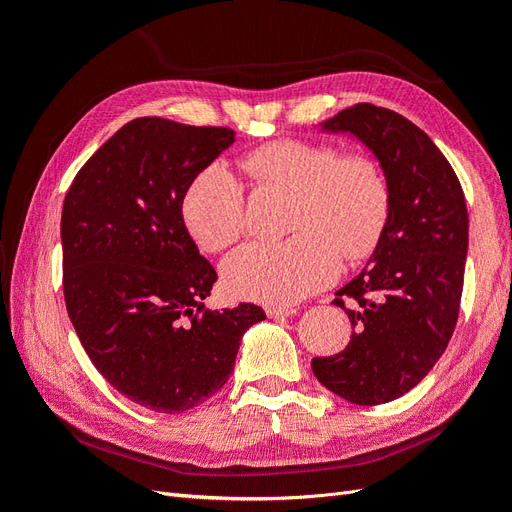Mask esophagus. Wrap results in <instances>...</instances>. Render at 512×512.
Instances as JSON below:
<instances>
[{"label": "esophagus", "instance_id": "esophagus-1", "mask_svg": "<svg viewBox=\"0 0 512 512\" xmlns=\"http://www.w3.org/2000/svg\"><path fill=\"white\" fill-rule=\"evenodd\" d=\"M299 309L297 307H288V305H271V307H267V316L269 318H282V316H294L297 314Z\"/></svg>", "mask_w": 512, "mask_h": 512}]
</instances>
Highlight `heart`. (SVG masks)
I'll return each instance as SVG.
<instances>
[{"mask_svg": "<svg viewBox=\"0 0 512 512\" xmlns=\"http://www.w3.org/2000/svg\"><path fill=\"white\" fill-rule=\"evenodd\" d=\"M256 188L292 196L280 243H247L224 262L230 294L260 303H294L327 286L342 262L376 250L389 220V183L376 158L331 143L277 138L239 158ZM183 222L209 252H224L245 232V192L226 164H209L190 181Z\"/></svg>", "mask_w": 512, "mask_h": 512, "instance_id": "1", "label": "heart"}]
</instances>
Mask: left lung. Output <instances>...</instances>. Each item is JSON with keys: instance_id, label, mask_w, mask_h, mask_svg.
Segmentation results:
<instances>
[{"instance_id": "obj_1", "label": "left lung", "mask_w": 512, "mask_h": 512, "mask_svg": "<svg viewBox=\"0 0 512 512\" xmlns=\"http://www.w3.org/2000/svg\"><path fill=\"white\" fill-rule=\"evenodd\" d=\"M376 153L389 183V220L369 265L335 292L354 333L314 376L359 406L408 393L455 331L468 254V209L453 166L431 138L391 108L361 102L322 123Z\"/></svg>"}]
</instances>
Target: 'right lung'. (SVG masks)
I'll list each match as a JSON object with an SVG mask.
<instances>
[{
	"label": "right lung",
	"mask_w": 512,
	"mask_h": 512,
	"mask_svg": "<svg viewBox=\"0 0 512 512\" xmlns=\"http://www.w3.org/2000/svg\"><path fill=\"white\" fill-rule=\"evenodd\" d=\"M232 141L224 126L132 119L83 164L64 200L74 331L108 384L149 410L177 414L213 397L243 333L267 318L254 303L205 309L218 273L183 224L190 181Z\"/></svg>",
	"instance_id": "add662e5"
}]
</instances>
